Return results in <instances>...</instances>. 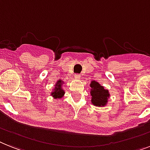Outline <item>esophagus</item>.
Listing matches in <instances>:
<instances>
[{
  "instance_id": "obj_1",
  "label": "esophagus",
  "mask_w": 150,
  "mask_h": 150,
  "mask_svg": "<svg viewBox=\"0 0 150 150\" xmlns=\"http://www.w3.org/2000/svg\"><path fill=\"white\" fill-rule=\"evenodd\" d=\"M74 77L76 78V79H79V78L80 77V74H75V75H74Z\"/></svg>"
}]
</instances>
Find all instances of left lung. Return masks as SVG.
Returning <instances> with one entry per match:
<instances>
[{"instance_id": "8db88e82", "label": "left lung", "mask_w": 150, "mask_h": 150, "mask_svg": "<svg viewBox=\"0 0 150 150\" xmlns=\"http://www.w3.org/2000/svg\"><path fill=\"white\" fill-rule=\"evenodd\" d=\"M90 87L92 88L90 93L92 96L93 104L99 106H105L110 96L108 90H105L103 86H100V84L96 81H92Z\"/></svg>"}]
</instances>
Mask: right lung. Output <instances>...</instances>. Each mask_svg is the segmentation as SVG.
Wrapping results in <instances>:
<instances>
[{
    "label": "right lung",
    "mask_w": 150,
    "mask_h": 150,
    "mask_svg": "<svg viewBox=\"0 0 150 150\" xmlns=\"http://www.w3.org/2000/svg\"><path fill=\"white\" fill-rule=\"evenodd\" d=\"M61 84L62 82L60 80H59L57 82V83L56 84L55 89H54V92H52L51 95L54 96V98H61L63 95L64 94V91L62 90L61 87Z\"/></svg>",
    "instance_id": "1"
}]
</instances>
